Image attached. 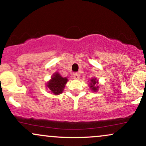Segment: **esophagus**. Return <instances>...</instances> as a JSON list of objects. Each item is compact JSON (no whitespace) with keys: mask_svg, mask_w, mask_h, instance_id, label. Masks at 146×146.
Here are the masks:
<instances>
[{"mask_svg":"<svg viewBox=\"0 0 146 146\" xmlns=\"http://www.w3.org/2000/svg\"><path fill=\"white\" fill-rule=\"evenodd\" d=\"M73 78H74V79H75V80H78V79H80V73H74V74H73Z\"/></svg>","mask_w":146,"mask_h":146,"instance_id":"obj_1","label":"esophagus"}]
</instances>
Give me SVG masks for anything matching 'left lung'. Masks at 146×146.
<instances>
[{
  "label": "left lung",
  "instance_id": "obj_1",
  "mask_svg": "<svg viewBox=\"0 0 146 146\" xmlns=\"http://www.w3.org/2000/svg\"><path fill=\"white\" fill-rule=\"evenodd\" d=\"M90 88L92 89L93 91H94V92H96V91H97L98 90V87L99 86H96V84L98 83V81L96 80V78H93L92 80H90Z\"/></svg>",
  "mask_w": 146,
  "mask_h": 146
}]
</instances>
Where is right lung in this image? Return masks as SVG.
Listing matches in <instances>:
<instances>
[{
    "label": "right lung",
    "instance_id": "right-lung-1",
    "mask_svg": "<svg viewBox=\"0 0 146 146\" xmlns=\"http://www.w3.org/2000/svg\"><path fill=\"white\" fill-rule=\"evenodd\" d=\"M67 81L66 78H62L59 73H55L51 80L47 84V86L54 94L58 95L62 92Z\"/></svg>",
    "mask_w": 146,
    "mask_h": 146
}]
</instances>
